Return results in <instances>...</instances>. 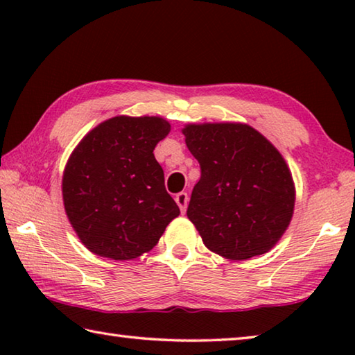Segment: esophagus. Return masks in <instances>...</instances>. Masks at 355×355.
Instances as JSON below:
<instances>
[{
    "label": "esophagus",
    "mask_w": 355,
    "mask_h": 355,
    "mask_svg": "<svg viewBox=\"0 0 355 355\" xmlns=\"http://www.w3.org/2000/svg\"><path fill=\"white\" fill-rule=\"evenodd\" d=\"M175 202H177V205L180 207V211L184 214L186 208H188V202H189L188 194H186V192H178V194L175 196Z\"/></svg>",
    "instance_id": "esophagus-1"
}]
</instances>
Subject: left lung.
Segmentation results:
<instances>
[{
  "label": "left lung",
  "instance_id": "left-lung-1",
  "mask_svg": "<svg viewBox=\"0 0 355 355\" xmlns=\"http://www.w3.org/2000/svg\"><path fill=\"white\" fill-rule=\"evenodd\" d=\"M183 135L200 164L186 214L203 244L228 260L271 250L290 225L296 200L279 150L245 123H192Z\"/></svg>",
  "mask_w": 355,
  "mask_h": 355
}]
</instances>
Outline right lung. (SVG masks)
<instances>
[{"label":"right lung","mask_w":355,"mask_h":355,"mask_svg":"<svg viewBox=\"0 0 355 355\" xmlns=\"http://www.w3.org/2000/svg\"><path fill=\"white\" fill-rule=\"evenodd\" d=\"M169 131L161 117L117 116L89 131L71 152L64 207L92 254L120 261L141 257L180 214L153 155Z\"/></svg>","instance_id":"right-lung-1"}]
</instances>
